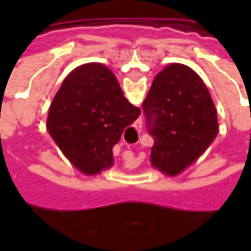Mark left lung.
I'll list each match as a JSON object with an SVG mask.
<instances>
[{
    "instance_id": "1",
    "label": "left lung",
    "mask_w": 251,
    "mask_h": 251,
    "mask_svg": "<svg viewBox=\"0 0 251 251\" xmlns=\"http://www.w3.org/2000/svg\"><path fill=\"white\" fill-rule=\"evenodd\" d=\"M142 109L154 138L151 164L164 175L181 174L218 136V115L210 91L184 64L171 63L158 72Z\"/></svg>"
}]
</instances>
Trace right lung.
Returning a JSON list of instances; mask_svg holds the SVG:
<instances>
[{
	"label": "right lung",
	"instance_id": "1",
	"mask_svg": "<svg viewBox=\"0 0 251 251\" xmlns=\"http://www.w3.org/2000/svg\"><path fill=\"white\" fill-rule=\"evenodd\" d=\"M140 113L110 68L87 63L63 80L50 106L47 129L82 174L95 176L113 167V147Z\"/></svg>",
	"mask_w": 251,
	"mask_h": 251
}]
</instances>
